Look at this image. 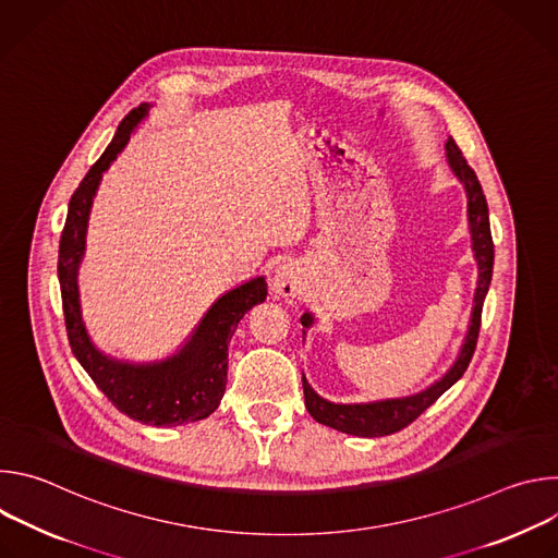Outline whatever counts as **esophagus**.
<instances>
[{"instance_id":"1","label":"esophagus","mask_w":558,"mask_h":558,"mask_svg":"<svg viewBox=\"0 0 558 558\" xmlns=\"http://www.w3.org/2000/svg\"><path fill=\"white\" fill-rule=\"evenodd\" d=\"M302 284V271L298 267V263L293 260H284L276 267L274 271V278H271V289L274 293L282 295V298H291L298 293Z\"/></svg>"}]
</instances>
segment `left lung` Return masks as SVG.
<instances>
[{
    "instance_id": "left-lung-1",
    "label": "left lung",
    "mask_w": 558,
    "mask_h": 558,
    "mask_svg": "<svg viewBox=\"0 0 558 558\" xmlns=\"http://www.w3.org/2000/svg\"><path fill=\"white\" fill-rule=\"evenodd\" d=\"M446 158H448V166H450L452 174L461 181V185L465 190L470 241H472L476 269H480V278H476V289H474V300H472L470 323H468V331H465L463 344L459 349V355L439 379H435L430 386H426L420 392H413L407 397H388V400H375V402H360V404H336V402L325 400V397H320L311 388V384L302 375L304 407L315 422H320V424L336 428L340 433H347V435H355V437L392 435L397 430L407 428L428 407H433L439 397L465 373V368L472 360L476 338H480L484 300H486V293H488L490 280H493L495 245H493V233H490L488 203H486L482 183H480V179H476L474 170L468 166L461 149L457 147V143L452 138L446 141ZM300 323L304 329H308L315 323L313 313L304 311Z\"/></svg>"
}]
</instances>
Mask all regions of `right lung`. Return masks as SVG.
<instances>
[{"mask_svg": "<svg viewBox=\"0 0 558 558\" xmlns=\"http://www.w3.org/2000/svg\"><path fill=\"white\" fill-rule=\"evenodd\" d=\"M149 104L134 108L117 128L112 143L90 168L70 198L59 241V287L65 331L74 357L86 368L108 400L130 420L149 426H181L209 417L225 395L229 340L243 315L265 302L267 282L252 278L222 293L201 317L187 342L170 357L156 362L117 360L90 340L78 302V265L86 254V231L93 201L104 172L117 161L136 125L147 117Z\"/></svg>", "mask_w": 558, "mask_h": 558, "instance_id": "obj_1", "label": "right lung"}]
</instances>
